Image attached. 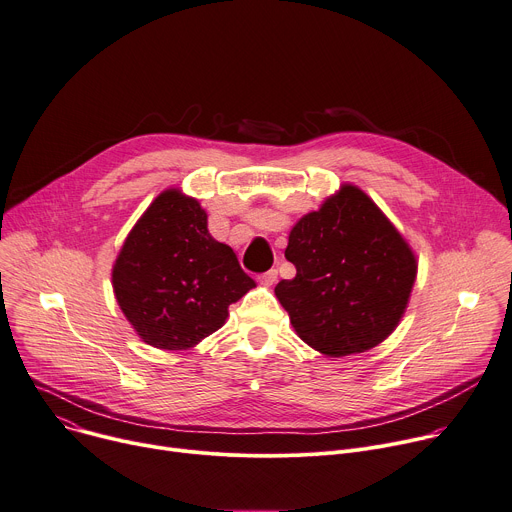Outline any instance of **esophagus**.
<instances>
[{
    "instance_id": "esophagus-1",
    "label": "esophagus",
    "mask_w": 512,
    "mask_h": 512,
    "mask_svg": "<svg viewBox=\"0 0 512 512\" xmlns=\"http://www.w3.org/2000/svg\"><path fill=\"white\" fill-rule=\"evenodd\" d=\"M257 282L261 284V286H273L275 282H277V271L275 269H269V271H265V273H261L259 277H257Z\"/></svg>"
}]
</instances>
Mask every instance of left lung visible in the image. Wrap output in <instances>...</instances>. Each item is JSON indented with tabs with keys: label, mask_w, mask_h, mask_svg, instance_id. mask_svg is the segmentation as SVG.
Wrapping results in <instances>:
<instances>
[{
	"label": "left lung",
	"mask_w": 512,
	"mask_h": 512,
	"mask_svg": "<svg viewBox=\"0 0 512 512\" xmlns=\"http://www.w3.org/2000/svg\"><path fill=\"white\" fill-rule=\"evenodd\" d=\"M294 280L275 296L296 335L327 357L374 349L402 320L416 280V255L363 190L343 183L290 230Z\"/></svg>",
	"instance_id": "obj_1"
}]
</instances>
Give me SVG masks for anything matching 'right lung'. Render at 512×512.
Returning <instances> with one entry per match:
<instances>
[{
	"mask_svg": "<svg viewBox=\"0 0 512 512\" xmlns=\"http://www.w3.org/2000/svg\"><path fill=\"white\" fill-rule=\"evenodd\" d=\"M112 288L147 345L185 351L216 333L228 306L255 282L235 251L210 235L200 202L169 188L128 232L112 267Z\"/></svg>",
	"mask_w": 512,
	"mask_h": 512,
	"instance_id": "obj_1",
	"label": "right lung"
}]
</instances>
